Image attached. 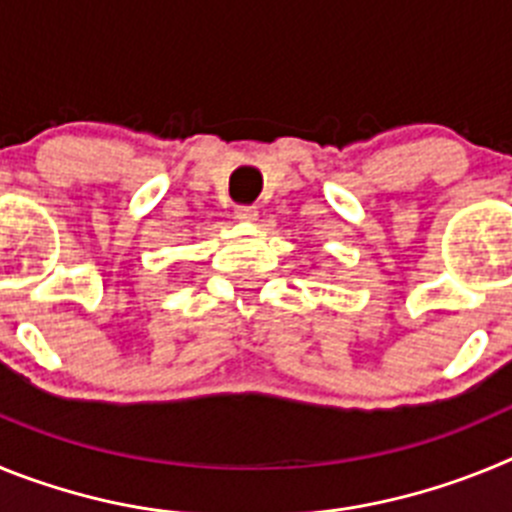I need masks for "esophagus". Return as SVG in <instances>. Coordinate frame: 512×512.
<instances>
[{
	"label": "esophagus",
	"instance_id": "34e87169",
	"mask_svg": "<svg viewBox=\"0 0 512 512\" xmlns=\"http://www.w3.org/2000/svg\"><path fill=\"white\" fill-rule=\"evenodd\" d=\"M235 217H238L241 223H253V220L259 217V210L253 205H238L235 207Z\"/></svg>",
	"mask_w": 512,
	"mask_h": 512
}]
</instances>
